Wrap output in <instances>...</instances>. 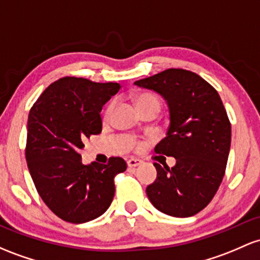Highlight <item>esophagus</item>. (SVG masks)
Instances as JSON below:
<instances>
[{
  "label": "esophagus",
  "mask_w": 260,
  "mask_h": 260,
  "mask_svg": "<svg viewBox=\"0 0 260 260\" xmlns=\"http://www.w3.org/2000/svg\"><path fill=\"white\" fill-rule=\"evenodd\" d=\"M142 162H143V161H142L141 159H137V158H129L127 160V164H128V167H129V168L138 167V165H141Z\"/></svg>",
  "instance_id": "34e87169"
}]
</instances>
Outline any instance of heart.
Masks as SVG:
<instances>
[{
	"label": "heart",
	"instance_id": "heart-1",
	"mask_svg": "<svg viewBox=\"0 0 260 260\" xmlns=\"http://www.w3.org/2000/svg\"><path fill=\"white\" fill-rule=\"evenodd\" d=\"M136 104H137V107L142 108L144 106H149V105H154V106H158L159 107V101L158 99L155 98V96L152 95V93H139L138 96L136 98ZM113 107H115V102H110V105L106 107V110H105L104 112V118L105 119H108L112 115V111H113ZM133 147H135L136 150H142L145 148V142L144 141H133Z\"/></svg>",
	"mask_w": 260,
	"mask_h": 260
}]
</instances>
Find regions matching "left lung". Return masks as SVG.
Masks as SVG:
<instances>
[{
  "instance_id": "1",
  "label": "left lung",
  "mask_w": 260,
  "mask_h": 260,
  "mask_svg": "<svg viewBox=\"0 0 260 260\" xmlns=\"http://www.w3.org/2000/svg\"><path fill=\"white\" fill-rule=\"evenodd\" d=\"M160 93L170 124L154 152L174 156L170 169L154 162L156 179L148 199L165 215L190 217L204 210L217 192L231 148V122L215 87L198 74L168 69L135 82Z\"/></svg>"
}]
</instances>
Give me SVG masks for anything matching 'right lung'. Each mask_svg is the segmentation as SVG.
I'll return each instance as SVG.
<instances>
[{
	"label": "right lung",
	"mask_w": 260,
	"mask_h": 260,
	"mask_svg": "<svg viewBox=\"0 0 260 260\" xmlns=\"http://www.w3.org/2000/svg\"><path fill=\"white\" fill-rule=\"evenodd\" d=\"M117 82L61 78L43 91L28 116L25 159L36 189L59 218L84 223L98 218L115 196V176L124 159L84 165L79 150L102 131V106L118 92Z\"/></svg>",
	"instance_id": "1"
}]
</instances>
